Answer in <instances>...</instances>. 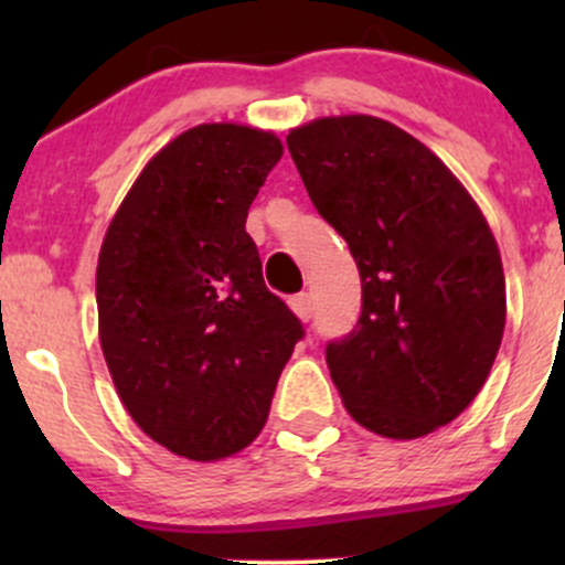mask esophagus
Segmentation results:
<instances>
[{"label": "esophagus", "mask_w": 565, "mask_h": 565, "mask_svg": "<svg viewBox=\"0 0 565 565\" xmlns=\"http://www.w3.org/2000/svg\"><path fill=\"white\" fill-rule=\"evenodd\" d=\"M289 305H291V310H295V313L300 316L302 321H310V319H313L316 302H313V295H308V291H300V295L291 297Z\"/></svg>", "instance_id": "esophagus-1"}]
</instances>
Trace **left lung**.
<instances>
[{
    "instance_id": "8db88e82",
    "label": "left lung",
    "mask_w": 565,
    "mask_h": 565,
    "mask_svg": "<svg viewBox=\"0 0 565 565\" xmlns=\"http://www.w3.org/2000/svg\"><path fill=\"white\" fill-rule=\"evenodd\" d=\"M305 191L361 276L353 332L327 345L348 414L419 438L470 406L504 332V274L489 223L430 148L377 116L291 129Z\"/></svg>"
}]
</instances>
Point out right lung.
Listing matches in <instances>:
<instances>
[{
  "label": "right lung",
  "instance_id": "1",
  "mask_svg": "<svg viewBox=\"0 0 565 565\" xmlns=\"http://www.w3.org/2000/svg\"><path fill=\"white\" fill-rule=\"evenodd\" d=\"M281 151L263 129H188L129 188L97 257L100 348L121 404L146 436L196 462L260 436L305 337L265 287L246 233Z\"/></svg>",
  "mask_w": 565,
  "mask_h": 565
}]
</instances>
